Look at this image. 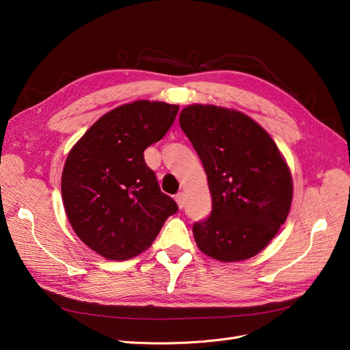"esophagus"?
<instances>
[{
    "label": "esophagus",
    "instance_id": "obj_1",
    "mask_svg": "<svg viewBox=\"0 0 350 350\" xmlns=\"http://www.w3.org/2000/svg\"><path fill=\"white\" fill-rule=\"evenodd\" d=\"M175 200H176V203H178V207L179 208H184V206H185V194L184 193H178L175 196Z\"/></svg>",
    "mask_w": 350,
    "mask_h": 350
}]
</instances>
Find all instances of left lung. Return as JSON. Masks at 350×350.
<instances>
[{"instance_id": "1", "label": "left lung", "mask_w": 350, "mask_h": 350, "mask_svg": "<svg viewBox=\"0 0 350 350\" xmlns=\"http://www.w3.org/2000/svg\"><path fill=\"white\" fill-rule=\"evenodd\" d=\"M179 124L204 166L211 213L193 225L198 248L219 261L254 257L278 234L292 176L276 143L250 116L213 105L183 109Z\"/></svg>"}]
</instances>
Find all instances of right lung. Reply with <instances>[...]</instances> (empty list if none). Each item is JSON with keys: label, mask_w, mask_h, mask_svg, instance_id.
Listing matches in <instances>:
<instances>
[{"label": "right lung", "mask_w": 350, "mask_h": 350, "mask_svg": "<svg viewBox=\"0 0 350 350\" xmlns=\"http://www.w3.org/2000/svg\"><path fill=\"white\" fill-rule=\"evenodd\" d=\"M178 109L149 100L122 105L71 149L61 179L66 213L77 237L102 257L139 256L178 211L144 162V150L171 129Z\"/></svg>", "instance_id": "obj_1"}]
</instances>
